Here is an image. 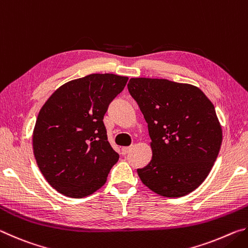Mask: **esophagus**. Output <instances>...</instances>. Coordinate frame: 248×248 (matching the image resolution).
Segmentation results:
<instances>
[{
  "mask_svg": "<svg viewBox=\"0 0 248 248\" xmlns=\"http://www.w3.org/2000/svg\"><path fill=\"white\" fill-rule=\"evenodd\" d=\"M130 151H131V148H130V146H124V148L121 149V153H123V155H127Z\"/></svg>",
  "mask_w": 248,
  "mask_h": 248,
  "instance_id": "esophagus-1",
  "label": "esophagus"
}]
</instances>
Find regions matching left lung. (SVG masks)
<instances>
[{
	"label": "left lung",
	"mask_w": 248,
	"mask_h": 248,
	"mask_svg": "<svg viewBox=\"0 0 248 248\" xmlns=\"http://www.w3.org/2000/svg\"><path fill=\"white\" fill-rule=\"evenodd\" d=\"M148 124L152 159L138 175L163 197H183L207 178L219 154L222 128L203 92L165 78H136L128 83Z\"/></svg>",
	"instance_id": "1"
}]
</instances>
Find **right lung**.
Listing matches in <instances>:
<instances>
[{
    "mask_svg": "<svg viewBox=\"0 0 248 248\" xmlns=\"http://www.w3.org/2000/svg\"><path fill=\"white\" fill-rule=\"evenodd\" d=\"M127 77L90 74L59 87L41 107L32 133L39 170L57 191L83 198L105 185L119 159L107 140L104 116Z\"/></svg>",
    "mask_w": 248,
    "mask_h": 248,
    "instance_id": "add662e5",
    "label": "right lung"
}]
</instances>
